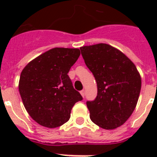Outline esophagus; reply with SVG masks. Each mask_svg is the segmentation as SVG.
Wrapping results in <instances>:
<instances>
[{
  "instance_id": "1",
  "label": "esophagus",
  "mask_w": 157,
  "mask_h": 157,
  "mask_svg": "<svg viewBox=\"0 0 157 157\" xmlns=\"http://www.w3.org/2000/svg\"><path fill=\"white\" fill-rule=\"evenodd\" d=\"M81 96H82V97H85V94H86V93H85V90H81Z\"/></svg>"
}]
</instances>
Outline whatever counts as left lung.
<instances>
[{"label":"left lung","mask_w":157,"mask_h":157,"mask_svg":"<svg viewBox=\"0 0 157 157\" xmlns=\"http://www.w3.org/2000/svg\"><path fill=\"white\" fill-rule=\"evenodd\" d=\"M97 82L98 94L86 103L91 121L104 129L121 126L139 100L141 76L134 63L112 45L100 43L80 48Z\"/></svg>","instance_id":"1"}]
</instances>
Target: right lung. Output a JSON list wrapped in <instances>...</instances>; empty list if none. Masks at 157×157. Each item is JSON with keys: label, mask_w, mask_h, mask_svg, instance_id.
Masks as SVG:
<instances>
[{"label": "right lung", "mask_w": 157, "mask_h": 157, "mask_svg": "<svg viewBox=\"0 0 157 157\" xmlns=\"http://www.w3.org/2000/svg\"><path fill=\"white\" fill-rule=\"evenodd\" d=\"M81 54L79 49L54 48L29 62L21 72L18 90L30 117L42 126L56 128L71 117L82 100L68 73Z\"/></svg>", "instance_id": "1"}]
</instances>
